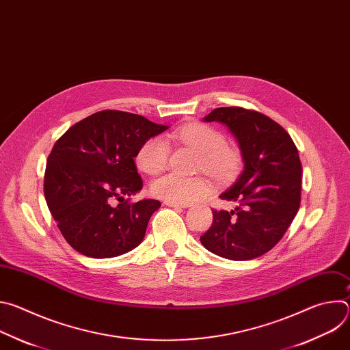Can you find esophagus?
<instances>
[{"instance_id": "1", "label": "esophagus", "mask_w": 350, "mask_h": 350, "mask_svg": "<svg viewBox=\"0 0 350 350\" xmlns=\"http://www.w3.org/2000/svg\"><path fill=\"white\" fill-rule=\"evenodd\" d=\"M167 206H170V208H188L189 206V204H177V202H165Z\"/></svg>"}]
</instances>
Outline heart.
Wrapping results in <instances>:
<instances>
[{
  "label": "heart",
  "mask_w": 350,
  "mask_h": 350,
  "mask_svg": "<svg viewBox=\"0 0 350 350\" xmlns=\"http://www.w3.org/2000/svg\"><path fill=\"white\" fill-rule=\"evenodd\" d=\"M183 144L201 152L199 170L217 181L230 178L241 165V154L237 148L227 144L226 135L206 124L191 123L173 134ZM170 146L167 141L155 135L148 138L138 149L135 162L141 172L146 174H158L163 172L169 162ZM209 185L202 177H183L174 173L157 178L151 191L155 196L167 202L187 204L206 193Z\"/></svg>",
  "instance_id": "obj_1"
}]
</instances>
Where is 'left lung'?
I'll return each instance as SVG.
<instances>
[{
	"label": "left lung",
	"mask_w": 350,
	"mask_h": 350,
	"mask_svg": "<svg viewBox=\"0 0 350 350\" xmlns=\"http://www.w3.org/2000/svg\"><path fill=\"white\" fill-rule=\"evenodd\" d=\"M205 122L226 124L238 139L243 170L220 193L234 211H212L211 228L201 237L208 251L230 260H251L274 247L301 205L302 163L282 126L241 107L216 108Z\"/></svg>",
	"instance_id": "left-lung-1"
}]
</instances>
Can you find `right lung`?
<instances>
[{"label": "right lung", "mask_w": 350, "mask_h": 350, "mask_svg": "<svg viewBox=\"0 0 350 350\" xmlns=\"http://www.w3.org/2000/svg\"><path fill=\"white\" fill-rule=\"evenodd\" d=\"M166 129L141 115L101 111L73 124L55 142L46 159L44 195L75 251L95 259L115 258L142 241L161 202H130L124 196L142 188L134 163L139 146Z\"/></svg>", "instance_id": "right-lung-1"}]
</instances>
